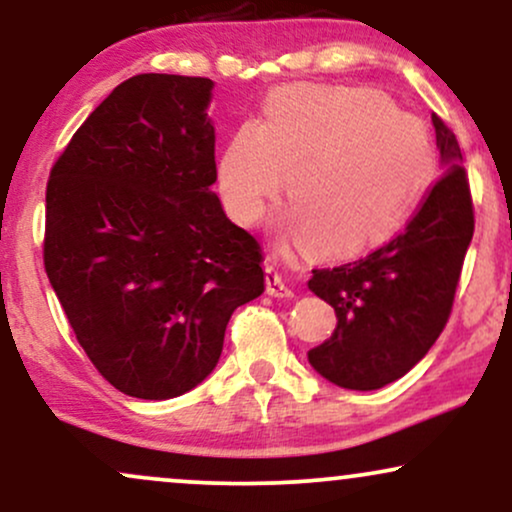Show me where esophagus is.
<instances>
[{"instance_id": "1", "label": "esophagus", "mask_w": 512, "mask_h": 512, "mask_svg": "<svg viewBox=\"0 0 512 512\" xmlns=\"http://www.w3.org/2000/svg\"><path fill=\"white\" fill-rule=\"evenodd\" d=\"M264 284H267V293L274 298H291L293 291L281 279V274L274 267H264Z\"/></svg>"}]
</instances>
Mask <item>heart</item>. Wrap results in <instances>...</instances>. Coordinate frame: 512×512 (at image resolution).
<instances>
[{"label": "heart", "mask_w": 512, "mask_h": 512, "mask_svg": "<svg viewBox=\"0 0 512 512\" xmlns=\"http://www.w3.org/2000/svg\"><path fill=\"white\" fill-rule=\"evenodd\" d=\"M284 173L303 250L349 257L402 226L431 185L436 151L426 127L378 93L286 86L269 96L262 125H240L221 154L219 187L233 219H260Z\"/></svg>", "instance_id": "1"}]
</instances>
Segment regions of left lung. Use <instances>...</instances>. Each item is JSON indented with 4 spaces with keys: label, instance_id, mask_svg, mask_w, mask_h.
I'll use <instances>...</instances> for the list:
<instances>
[{
    "label": "left lung",
    "instance_id": "1",
    "mask_svg": "<svg viewBox=\"0 0 512 512\" xmlns=\"http://www.w3.org/2000/svg\"><path fill=\"white\" fill-rule=\"evenodd\" d=\"M448 168L426 190L404 231L356 262L313 269L308 281L337 313V330L310 349L322 378L346 390H378L409 373L448 325L474 204L452 129L433 115Z\"/></svg>",
    "mask_w": 512,
    "mask_h": 512
}]
</instances>
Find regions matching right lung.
Returning a JSON list of instances; mask_svg holds the SVG:
<instances>
[{
	"mask_svg": "<svg viewBox=\"0 0 512 512\" xmlns=\"http://www.w3.org/2000/svg\"><path fill=\"white\" fill-rule=\"evenodd\" d=\"M204 76L137 74L50 170L43 262L76 342L115 390L170 399L219 363L262 248L223 214Z\"/></svg>",
	"mask_w": 512,
	"mask_h": 512,
	"instance_id": "add662e5",
	"label": "right lung"
}]
</instances>
